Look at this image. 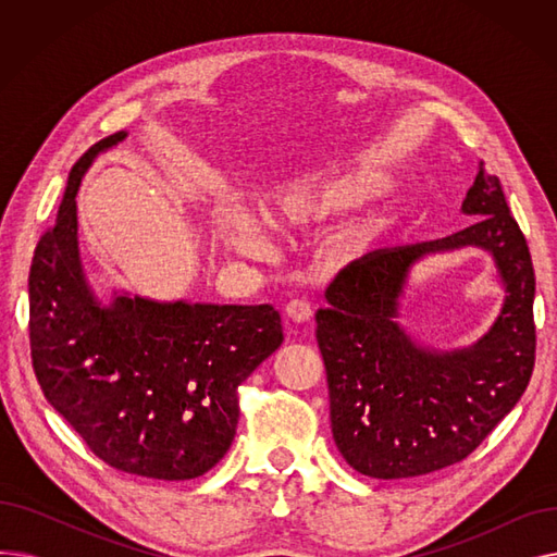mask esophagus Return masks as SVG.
<instances>
[{
    "label": "esophagus",
    "mask_w": 557,
    "mask_h": 557,
    "mask_svg": "<svg viewBox=\"0 0 557 557\" xmlns=\"http://www.w3.org/2000/svg\"><path fill=\"white\" fill-rule=\"evenodd\" d=\"M286 315H288V320H294V323L305 325V323H309V320L313 318V307H311L309 300H302V298L290 300L286 305Z\"/></svg>",
    "instance_id": "34e87169"
}]
</instances>
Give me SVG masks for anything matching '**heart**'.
<instances>
[{"label":"heart","instance_id":"heart-1","mask_svg":"<svg viewBox=\"0 0 557 557\" xmlns=\"http://www.w3.org/2000/svg\"><path fill=\"white\" fill-rule=\"evenodd\" d=\"M386 183L370 169L315 166L298 173L263 198V214L282 230L311 227L325 223L347 210L384 194ZM232 242L242 248H257L259 237L250 221L237 219L232 225Z\"/></svg>","mask_w":557,"mask_h":557}]
</instances>
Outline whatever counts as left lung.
Masks as SVG:
<instances>
[{
  "label": "left lung",
  "mask_w": 557,
  "mask_h": 557,
  "mask_svg": "<svg viewBox=\"0 0 557 557\" xmlns=\"http://www.w3.org/2000/svg\"><path fill=\"white\" fill-rule=\"evenodd\" d=\"M467 225L445 239L372 252L345 269L315 313L334 443L372 479H408L470 456L523 395L535 366V271L502 183L483 162L462 200ZM474 245L507 288L495 325L474 346L441 354L397 323L407 273L426 253Z\"/></svg>",
  "instance_id": "left-lung-1"
}]
</instances>
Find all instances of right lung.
Instances as JSON below:
<instances>
[{
	"mask_svg": "<svg viewBox=\"0 0 557 557\" xmlns=\"http://www.w3.org/2000/svg\"><path fill=\"white\" fill-rule=\"evenodd\" d=\"M114 133L72 166L28 273V341L38 384L103 462L126 474L187 481L225 456L239 422L237 388L282 345L273 305L158 302L87 284L76 191Z\"/></svg>",
	"mask_w": 557,
	"mask_h": 557,
	"instance_id": "right-lung-1",
	"label": "right lung"
}]
</instances>
